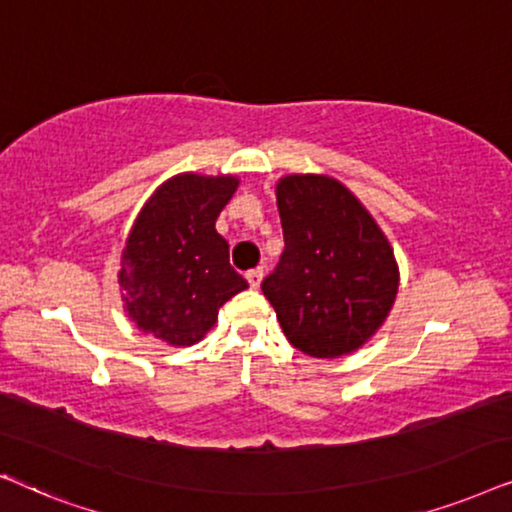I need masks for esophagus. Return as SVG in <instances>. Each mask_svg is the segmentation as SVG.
Segmentation results:
<instances>
[{
    "instance_id": "34e87169",
    "label": "esophagus",
    "mask_w": 512,
    "mask_h": 512,
    "mask_svg": "<svg viewBox=\"0 0 512 512\" xmlns=\"http://www.w3.org/2000/svg\"><path fill=\"white\" fill-rule=\"evenodd\" d=\"M245 278H248L250 288H260V283H262V278H264V269H262V267L250 269L248 274H245Z\"/></svg>"
}]
</instances>
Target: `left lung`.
<instances>
[{"label":"left lung","mask_w":512,"mask_h":512,"mask_svg":"<svg viewBox=\"0 0 512 512\" xmlns=\"http://www.w3.org/2000/svg\"><path fill=\"white\" fill-rule=\"evenodd\" d=\"M283 255L262 281L285 337L313 358L363 346L398 292L386 236L342 182L288 175L276 187Z\"/></svg>","instance_id":"obj_1"}]
</instances>
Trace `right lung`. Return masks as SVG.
<instances>
[{
	"instance_id": "add662e5",
	"label": "right lung",
	"mask_w": 512,
	"mask_h": 512,
	"mask_svg": "<svg viewBox=\"0 0 512 512\" xmlns=\"http://www.w3.org/2000/svg\"><path fill=\"white\" fill-rule=\"evenodd\" d=\"M236 177L177 175L156 189L133 224L121 257L124 302L142 332L192 346L215 325L220 306L248 288L229 264L215 220Z\"/></svg>"
}]
</instances>
